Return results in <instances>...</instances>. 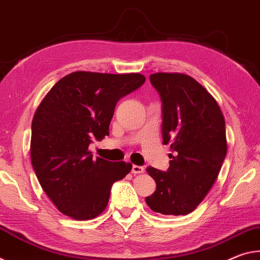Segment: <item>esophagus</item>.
<instances>
[{
  "instance_id": "34e87169",
  "label": "esophagus",
  "mask_w": 260,
  "mask_h": 260,
  "mask_svg": "<svg viewBox=\"0 0 260 260\" xmlns=\"http://www.w3.org/2000/svg\"><path fill=\"white\" fill-rule=\"evenodd\" d=\"M144 170H145V169H144V167H142V166L134 165L133 169H131V173H133L134 175H136V174H143Z\"/></svg>"
}]
</instances>
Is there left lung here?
Segmentation results:
<instances>
[{"label":"left lung","mask_w":260,"mask_h":260,"mask_svg":"<svg viewBox=\"0 0 260 260\" xmlns=\"http://www.w3.org/2000/svg\"><path fill=\"white\" fill-rule=\"evenodd\" d=\"M150 79L162 101L164 144L173 153L167 172L146 169L156 190L145 201L156 213L185 215L206 197L226 158L224 117L214 98L190 76L156 72Z\"/></svg>","instance_id":"left-lung-1"}]
</instances>
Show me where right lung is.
<instances>
[{
	"instance_id": "obj_1",
	"label": "right lung",
	"mask_w": 260,
	"mask_h": 260,
	"mask_svg": "<svg viewBox=\"0 0 260 260\" xmlns=\"http://www.w3.org/2000/svg\"><path fill=\"white\" fill-rule=\"evenodd\" d=\"M140 74L76 71L50 88L34 113L31 161L41 188L59 212L90 220L108 205L114 182L133 165L93 159L92 139L109 135L116 102L145 82Z\"/></svg>"
}]
</instances>
